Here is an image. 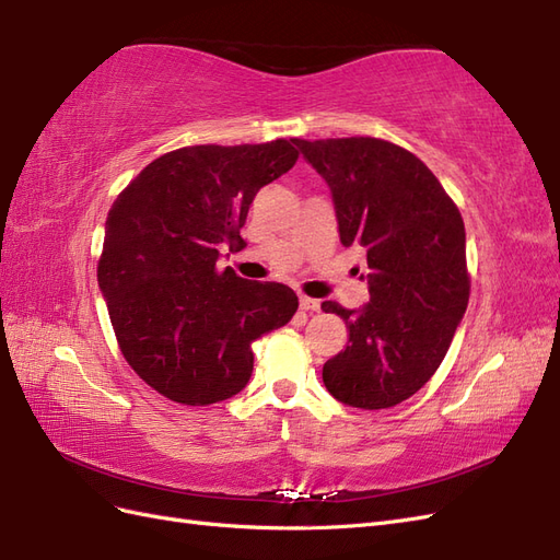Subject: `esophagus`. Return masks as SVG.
<instances>
[{
  "instance_id": "obj_1",
  "label": "esophagus",
  "mask_w": 560,
  "mask_h": 560,
  "mask_svg": "<svg viewBox=\"0 0 560 560\" xmlns=\"http://www.w3.org/2000/svg\"><path fill=\"white\" fill-rule=\"evenodd\" d=\"M299 306H301V311H319V301L311 299V296H301Z\"/></svg>"
}]
</instances>
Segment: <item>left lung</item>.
<instances>
[{"label": "left lung", "instance_id": "1", "mask_svg": "<svg viewBox=\"0 0 560 560\" xmlns=\"http://www.w3.org/2000/svg\"><path fill=\"white\" fill-rule=\"evenodd\" d=\"M329 184L338 235L360 245L369 266V303L341 315L348 346L322 366L329 393L354 409L401 404L446 358L469 301L465 224L430 167L378 138L294 140Z\"/></svg>", "mask_w": 560, "mask_h": 560}]
</instances>
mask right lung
Instances as JSON below:
<instances>
[{
  "label": "right lung",
  "instance_id": "1",
  "mask_svg": "<svg viewBox=\"0 0 560 560\" xmlns=\"http://www.w3.org/2000/svg\"><path fill=\"white\" fill-rule=\"evenodd\" d=\"M294 140L196 144L151 161L107 214L97 282L126 362L159 395L208 406L238 395L252 343L284 327L294 290L217 268L261 186L292 171Z\"/></svg>",
  "mask_w": 560,
  "mask_h": 560
}]
</instances>
